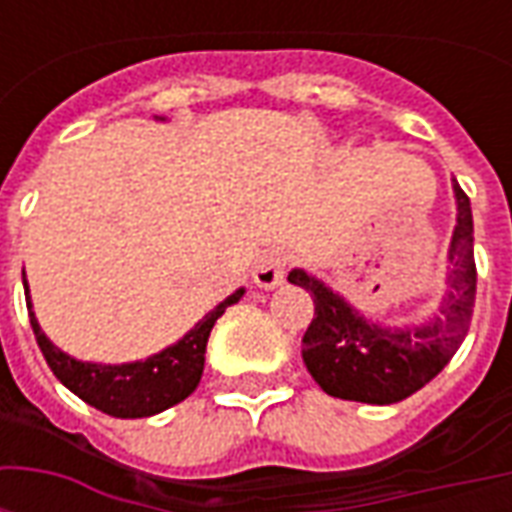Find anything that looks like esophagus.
Instances as JSON below:
<instances>
[{
	"mask_svg": "<svg viewBox=\"0 0 512 512\" xmlns=\"http://www.w3.org/2000/svg\"><path fill=\"white\" fill-rule=\"evenodd\" d=\"M285 271H288V255L282 252H266L257 260L255 266V285L263 290L277 288L285 282Z\"/></svg>",
	"mask_w": 512,
	"mask_h": 512,
	"instance_id": "esophagus-1",
	"label": "esophagus"
}]
</instances>
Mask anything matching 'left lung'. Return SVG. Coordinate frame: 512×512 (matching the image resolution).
Instances as JSON below:
<instances>
[{
  "mask_svg": "<svg viewBox=\"0 0 512 512\" xmlns=\"http://www.w3.org/2000/svg\"><path fill=\"white\" fill-rule=\"evenodd\" d=\"M458 202V224L450 241V277L439 315L422 326L386 329L326 288L301 268L288 279L315 301V318L301 340V356L310 376L326 395L356 403L386 406L406 400L439 376L469 332L477 293L474 268V224L466 191L452 183Z\"/></svg>",
  "mask_w": 512,
  "mask_h": 512,
  "instance_id": "left-lung-1",
  "label": "left lung"
}]
</instances>
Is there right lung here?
<instances>
[{
	"label": "right lung",
	"instance_id": "1",
	"mask_svg": "<svg viewBox=\"0 0 512 512\" xmlns=\"http://www.w3.org/2000/svg\"><path fill=\"white\" fill-rule=\"evenodd\" d=\"M24 293H27L32 332L49 362L51 373L60 378L73 395H79L84 403H90L109 417L139 419L153 417L158 411L175 406L197 389L213 323L222 318L230 304L244 296V288L235 290L233 296H227L216 310L208 312L183 340L164 348L161 354H153L145 362H128V365H93V362H79L60 351L43 334L38 318L32 312L27 279H24Z\"/></svg>",
	"mask_w": 512,
	"mask_h": 512
}]
</instances>
